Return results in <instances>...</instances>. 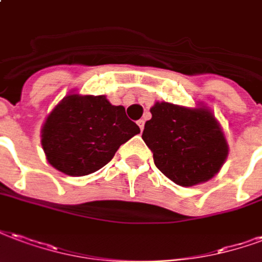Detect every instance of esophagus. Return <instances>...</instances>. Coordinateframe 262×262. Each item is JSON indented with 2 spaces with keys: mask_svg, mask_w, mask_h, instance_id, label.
<instances>
[{
  "mask_svg": "<svg viewBox=\"0 0 262 262\" xmlns=\"http://www.w3.org/2000/svg\"><path fill=\"white\" fill-rule=\"evenodd\" d=\"M138 127H139V128H141V131H144L145 120H138Z\"/></svg>",
  "mask_w": 262,
  "mask_h": 262,
  "instance_id": "34e87169",
  "label": "esophagus"
}]
</instances>
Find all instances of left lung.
I'll return each mask as SVG.
<instances>
[{"instance_id": "8db88e82", "label": "left lung", "mask_w": 262, "mask_h": 262, "mask_svg": "<svg viewBox=\"0 0 262 262\" xmlns=\"http://www.w3.org/2000/svg\"><path fill=\"white\" fill-rule=\"evenodd\" d=\"M150 113L142 139L166 177L179 186L190 187L216 174L229 148L212 113L166 102L156 103Z\"/></svg>"}]
</instances>
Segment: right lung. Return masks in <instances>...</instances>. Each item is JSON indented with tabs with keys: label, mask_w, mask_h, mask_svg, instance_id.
<instances>
[{
	"label": "right lung",
	"mask_w": 262,
	"mask_h": 262,
	"mask_svg": "<svg viewBox=\"0 0 262 262\" xmlns=\"http://www.w3.org/2000/svg\"><path fill=\"white\" fill-rule=\"evenodd\" d=\"M139 133L123 106L106 96L70 95L50 113L41 129L47 160L68 176H86L102 169L129 138Z\"/></svg>",
	"instance_id": "right-lung-1"
}]
</instances>
